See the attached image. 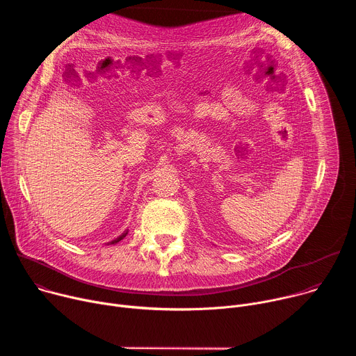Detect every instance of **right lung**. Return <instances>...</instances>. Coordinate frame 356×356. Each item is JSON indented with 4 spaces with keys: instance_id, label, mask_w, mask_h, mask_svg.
I'll return each instance as SVG.
<instances>
[{
    "instance_id": "add662e5",
    "label": "right lung",
    "mask_w": 356,
    "mask_h": 356,
    "mask_svg": "<svg viewBox=\"0 0 356 356\" xmlns=\"http://www.w3.org/2000/svg\"><path fill=\"white\" fill-rule=\"evenodd\" d=\"M127 234H128V231H124L118 238H115V239H113L111 242H108L110 245H114V243H117V242H120V241H122L125 236H127Z\"/></svg>"
}]
</instances>
